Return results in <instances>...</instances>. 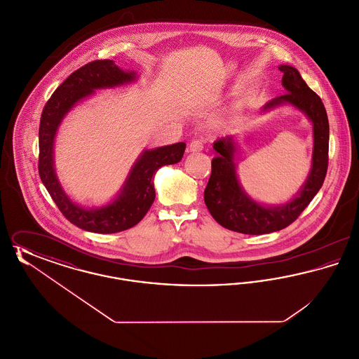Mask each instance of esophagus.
I'll return each instance as SVG.
<instances>
[{
	"label": "esophagus",
	"mask_w": 359,
	"mask_h": 359,
	"mask_svg": "<svg viewBox=\"0 0 359 359\" xmlns=\"http://www.w3.org/2000/svg\"><path fill=\"white\" fill-rule=\"evenodd\" d=\"M203 149V144H202V141H199V140H195V141H192L189 145H188V152L189 154H195V152H201Z\"/></svg>",
	"instance_id": "34e87169"
}]
</instances>
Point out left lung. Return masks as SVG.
I'll return each instance as SVG.
<instances>
[{"label": "left lung", "mask_w": 359, "mask_h": 359, "mask_svg": "<svg viewBox=\"0 0 359 359\" xmlns=\"http://www.w3.org/2000/svg\"><path fill=\"white\" fill-rule=\"evenodd\" d=\"M278 69L284 72L281 82L287 93L266 103L262 111L292 104L307 116L313 126L311 171L306 183L292 201L284 205H261L253 201L239 184L236 164L238 142L234 136L217 140L214 149L218 154L211 161L205 203L212 218L221 226L242 234H268L294 222L323 186L328 167L330 126L325 104L320 97L308 87L297 69L292 66H280Z\"/></svg>", "instance_id": "8db88e82"}]
</instances>
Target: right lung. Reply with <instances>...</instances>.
Instances as JSON below:
<instances>
[{
    "label": "right lung",
    "instance_id": "obj_1",
    "mask_svg": "<svg viewBox=\"0 0 359 359\" xmlns=\"http://www.w3.org/2000/svg\"><path fill=\"white\" fill-rule=\"evenodd\" d=\"M135 71H123L113 60H94L74 71L46 103L39 128V175L62 214L79 229L91 233L111 234L128 230L140 222L154 203V176L163 165L182 160L186 144L177 142L145 149L129 172L120 194L109 205L86 208L76 205L63 191L53 164V142L60 122L69 110L100 88L132 83Z\"/></svg>",
    "mask_w": 359,
    "mask_h": 359
}]
</instances>
